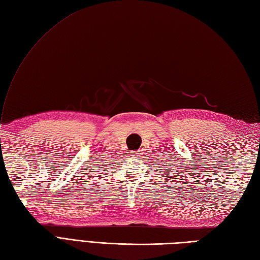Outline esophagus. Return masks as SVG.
Listing matches in <instances>:
<instances>
[{
  "label": "esophagus",
  "instance_id": "obj_1",
  "mask_svg": "<svg viewBox=\"0 0 260 260\" xmlns=\"http://www.w3.org/2000/svg\"><path fill=\"white\" fill-rule=\"evenodd\" d=\"M134 153H135V154H139V153H138V152H134Z\"/></svg>",
  "mask_w": 260,
  "mask_h": 260
}]
</instances>
